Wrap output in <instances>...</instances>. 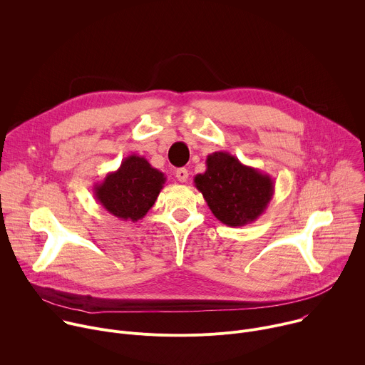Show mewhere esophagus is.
I'll list each match as a JSON object with an SVG mask.
<instances>
[{
	"label": "esophagus",
	"mask_w": 365,
	"mask_h": 365,
	"mask_svg": "<svg viewBox=\"0 0 365 365\" xmlns=\"http://www.w3.org/2000/svg\"><path fill=\"white\" fill-rule=\"evenodd\" d=\"M175 175H176V178H178L179 182H187V179H189V172H187L185 168L178 169Z\"/></svg>",
	"instance_id": "obj_1"
}]
</instances>
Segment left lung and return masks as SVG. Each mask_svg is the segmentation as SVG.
Returning a JSON list of instances; mask_svg holds the SVG:
<instances>
[{"mask_svg": "<svg viewBox=\"0 0 365 365\" xmlns=\"http://www.w3.org/2000/svg\"><path fill=\"white\" fill-rule=\"evenodd\" d=\"M210 210L228 227H244L262 217L274 195L270 175L242 165L227 151L206 158V170L193 179Z\"/></svg>", "mask_w": 365, "mask_h": 365, "instance_id": "8db88e82", "label": "left lung"}]
</instances>
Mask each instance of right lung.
<instances>
[{
	"label": "right lung",
	"instance_id": "add662e5",
	"mask_svg": "<svg viewBox=\"0 0 365 365\" xmlns=\"http://www.w3.org/2000/svg\"><path fill=\"white\" fill-rule=\"evenodd\" d=\"M165 183V173L154 169L143 155L131 154L115 172H110L95 185L93 193L111 215L137 222L158 200Z\"/></svg>",
	"mask_w": 365,
	"mask_h": 365
}]
</instances>
